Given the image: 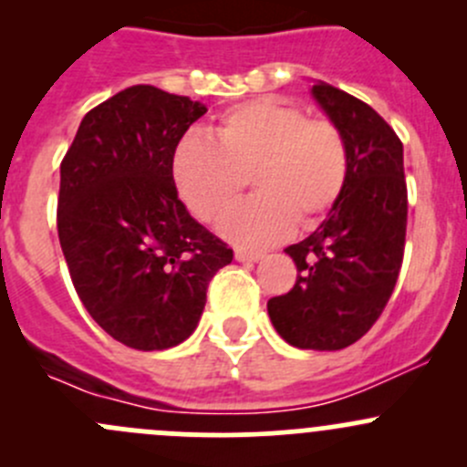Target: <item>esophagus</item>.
<instances>
[{"instance_id": "34e87169", "label": "esophagus", "mask_w": 467, "mask_h": 467, "mask_svg": "<svg viewBox=\"0 0 467 467\" xmlns=\"http://www.w3.org/2000/svg\"><path fill=\"white\" fill-rule=\"evenodd\" d=\"M264 257V253L260 251H246V248H237L234 251V260L237 262H260Z\"/></svg>"}]
</instances>
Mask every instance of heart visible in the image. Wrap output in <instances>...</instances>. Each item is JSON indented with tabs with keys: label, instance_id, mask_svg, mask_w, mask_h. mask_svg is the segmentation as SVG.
Instances as JSON below:
<instances>
[{
	"label": "heart",
	"instance_id": "obj_1",
	"mask_svg": "<svg viewBox=\"0 0 467 467\" xmlns=\"http://www.w3.org/2000/svg\"><path fill=\"white\" fill-rule=\"evenodd\" d=\"M212 144L185 138L171 155L176 194L196 219L212 223L242 192L251 173L253 199L221 219L225 239L271 246L294 223L312 228L332 210L348 178V146L327 119L275 97L239 103L210 130Z\"/></svg>",
	"mask_w": 467,
	"mask_h": 467
}]
</instances>
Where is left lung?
I'll return each mask as SVG.
<instances>
[{
    "label": "left lung",
    "mask_w": 467,
    "mask_h": 467,
    "mask_svg": "<svg viewBox=\"0 0 467 467\" xmlns=\"http://www.w3.org/2000/svg\"><path fill=\"white\" fill-rule=\"evenodd\" d=\"M312 97L346 140L348 178L323 223L285 248L298 277L266 309L289 346L341 350L373 327L398 282L407 234L404 150L368 103L323 81Z\"/></svg>",
    "instance_id": "obj_1"
}]
</instances>
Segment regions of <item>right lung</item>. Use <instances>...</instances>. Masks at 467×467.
Segmentation results:
<instances>
[{
	"label": "right lung",
	"mask_w": 467,
	"mask_h": 467,
	"mask_svg": "<svg viewBox=\"0 0 467 467\" xmlns=\"http://www.w3.org/2000/svg\"><path fill=\"white\" fill-rule=\"evenodd\" d=\"M207 108L153 86L83 117L60 164L58 239L83 307L135 350L192 337L207 285L233 248L178 199L171 155Z\"/></svg>",
	"instance_id": "1"
}]
</instances>
